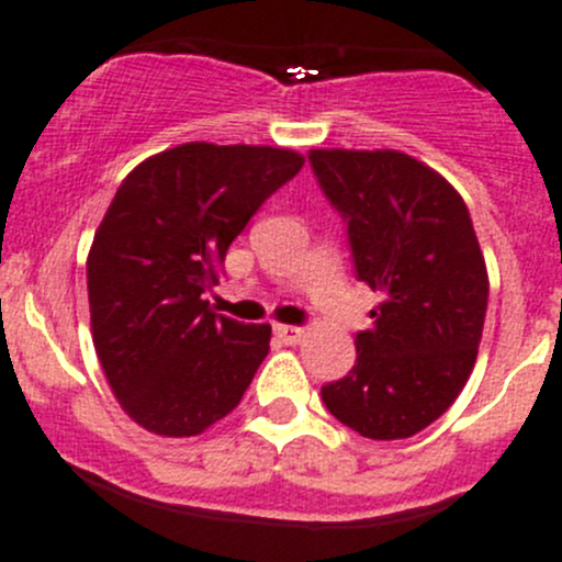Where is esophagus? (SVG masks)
Returning <instances> with one entry per match:
<instances>
[{
	"mask_svg": "<svg viewBox=\"0 0 562 562\" xmlns=\"http://www.w3.org/2000/svg\"><path fill=\"white\" fill-rule=\"evenodd\" d=\"M274 337L285 345L302 342L304 328L302 326H288V323H274Z\"/></svg>",
	"mask_w": 562,
	"mask_h": 562,
	"instance_id": "1",
	"label": "esophagus"
}]
</instances>
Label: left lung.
Segmentation results:
<instances>
[{
    "mask_svg": "<svg viewBox=\"0 0 562 562\" xmlns=\"http://www.w3.org/2000/svg\"><path fill=\"white\" fill-rule=\"evenodd\" d=\"M310 166L348 223L356 277L381 293L323 405L364 438H411L454 405L479 356L490 280L473 220L443 176L402 151L313 149Z\"/></svg>",
    "mask_w": 562,
    "mask_h": 562,
    "instance_id": "obj_1",
    "label": "left lung"
}]
</instances>
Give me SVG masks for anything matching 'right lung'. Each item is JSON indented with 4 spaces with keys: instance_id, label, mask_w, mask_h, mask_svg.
Here are the masks:
<instances>
[{
    "instance_id": "add662e5",
    "label": "right lung",
    "mask_w": 562,
    "mask_h": 562,
    "mask_svg": "<svg viewBox=\"0 0 562 562\" xmlns=\"http://www.w3.org/2000/svg\"><path fill=\"white\" fill-rule=\"evenodd\" d=\"M302 166L291 149L192 140L140 162L113 195L87 258L92 339L119 405L149 432L201 435L252 383L271 326L212 313L203 293Z\"/></svg>"
}]
</instances>
